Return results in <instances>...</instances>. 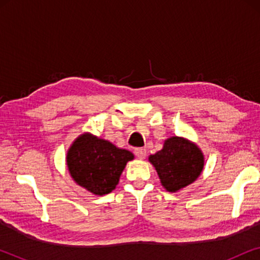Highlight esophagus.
<instances>
[{"label": "esophagus", "mask_w": 260, "mask_h": 260, "mask_svg": "<svg viewBox=\"0 0 260 260\" xmlns=\"http://www.w3.org/2000/svg\"><path fill=\"white\" fill-rule=\"evenodd\" d=\"M135 155L140 159H143L147 156V150L144 148H136L135 149Z\"/></svg>", "instance_id": "obj_1"}]
</instances>
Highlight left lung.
<instances>
[{"instance_id": "left-lung-1", "label": "left lung", "mask_w": 260, "mask_h": 260, "mask_svg": "<svg viewBox=\"0 0 260 260\" xmlns=\"http://www.w3.org/2000/svg\"><path fill=\"white\" fill-rule=\"evenodd\" d=\"M149 161L155 167L162 186L169 191H177L194 182L204 169L200 149L181 137L168 138L162 150L150 155Z\"/></svg>"}]
</instances>
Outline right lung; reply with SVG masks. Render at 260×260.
<instances>
[{
	"mask_svg": "<svg viewBox=\"0 0 260 260\" xmlns=\"http://www.w3.org/2000/svg\"><path fill=\"white\" fill-rule=\"evenodd\" d=\"M133 152L119 149L109 141L84 134L67 152V167L73 180L95 195L111 193Z\"/></svg>",
	"mask_w": 260,
	"mask_h": 260,
	"instance_id": "1",
	"label": "right lung"
}]
</instances>
